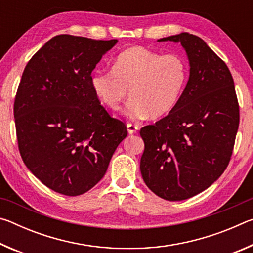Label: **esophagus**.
Here are the masks:
<instances>
[{
  "label": "esophagus",
  "instance_id": "obj_1",
  "mask_svg": "<svg viewBox=\"0 0 253 253\" xmlns=\"http://www.w3.org/2000/svg\"><path fill=\"white\" fill-rule=\"evenodd\" d=\"M138 130V126L134 125V124H127V131L129 135L136 134V131Z\"/></svg>",
  "mask_w": 253,
  "mask_h": 253
}]
</instances>
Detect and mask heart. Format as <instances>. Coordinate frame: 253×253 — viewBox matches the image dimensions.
<instances>
[{"instance_id": "b5f03b06", "label": "heart", "mask_w": 253, "mask_h": 253, "mask_svg": "<svg viewBox=\"0 0 253 253\" xmlns=\"http://www.w3.org/2000/svg\"><path fill=\"white\" fill-rule=\"evenodd\" d=\"M187 79L188 63L183 55L132 46L118 54L113 69L97 70L91 87L102 104L113 110L121 108L130 90L127 116L156 119L175 108Z\"/></svg>"}]
</instances>
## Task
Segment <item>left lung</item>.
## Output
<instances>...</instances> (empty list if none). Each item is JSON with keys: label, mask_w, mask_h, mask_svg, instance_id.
I'll list each match as a JSON object with an SVG mask.
<instances>
[{"label": "left lung", "mask_w": 253, "mask_h": 253, "mask_svg": "<svg viewBox=\"0 0 253 253\" xmlns=\"http://www.w3.org/2000/svg\"><path fill=\"white\" fill-rule=\"evenodd\" d=\"M157 41L182 44L190 76L175 108L140 129V173L157 196L182 201L207 190L224 172L239 127V105L229 68L204 40L183 32Z\"/></svg>", "instance_id": "8db88e82"}]
</instances>
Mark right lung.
Here are the masks:
<instances>
[{
  "label": "right lung",
  "mask_w": 253,
  "mask_h": 253,
  "mask_svg": "<svg viewBox=\"0 0 253 253\" xmlns=\"http://www.w3.org/2000/svg\"><path fill=\"white\" fill-rule=\"evenodd\" d=\"M118 40L53 37L28 62L14 101L21 157L54 192L84 194L104 177L127 136L91 87V72Z\"/></svg>",
  "instance_id": "add662e5"
}]
</instances>
